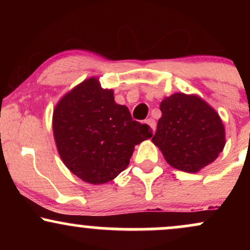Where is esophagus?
I'll use <instances>...</instances> for the list:
<instances>
[{
	"label": "esophagus",
	"mask_w": 250,
	"mask_h": 250,
	"mask_svg": "<svg viewBox=\"0 0 250 250\" xmlns=\"http://www.w3.org/2000/svg\"><path fill=\"white\" fill-rule=\"evenodd\" d=\"M146 123L150 125L151 129H153V131H155V129H156V122H155L154 119H151V117H150V119L146 120Z\"/></svg>",
	"instance_id": "1"
}]
</instances>
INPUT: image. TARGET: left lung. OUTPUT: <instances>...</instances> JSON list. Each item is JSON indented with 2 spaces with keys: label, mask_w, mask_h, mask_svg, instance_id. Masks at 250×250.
<instances>
[{
  "label": "left lung",
  "mask_w": 250,
  "mask_h": 250,
  "mask_svg": "<svg viewBox=\"0 0 250 250\" xmlns=\"http://www.w3.org/2000/svg\"><path fill=\"white\" fill-rule=\"evenodd\" d=\"M161 119L153 141L171 167L196 173L214 162L225 148L219 114L195 95L176 93L160 104Z\"/></svg>",
  "instance_id": "left-lung-1"
}]
</instances>
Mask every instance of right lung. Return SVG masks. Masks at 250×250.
I'll use <instances>...</instances> for the list:
<instances>
[{
  "label": "right lung",
  "mask_w": 250,
  "mask_h": 250,
  "mask_svg": "<svg viewBox=\"0 0 250 250\" xmlns=\"http://www.w3.org/2000/svg\"><path fill=\"white\" fill-rule=\"evenodd\" d=\"M53 130L62 161L93 185L114 180L128 167L135 146L153 136L148 125L134 121L113 90L95 77L85 80L57 103Z\"/></svg>",
  "instance_id": "right-lung-1"
}]
</instances>
